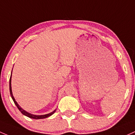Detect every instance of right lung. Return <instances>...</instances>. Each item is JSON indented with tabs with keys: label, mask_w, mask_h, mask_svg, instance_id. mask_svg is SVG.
<instances>
[{
	"label": "right lung",
	"mask_w": 135,
	"mask_h": 135,
	"mask_svg": "<svg viewBox=\"0 0 135 135\" xmlns=\"http://www.w3.org/2000/svg\"><path fill=\"white\" fill-rule=\"evenodd\" d=\"M11 81H12V75H11V77H10V79H9V92H10V95H11V97H12V99H13V102H14V103L16 104V105L17 106V107L18 108V109L20 110V112H21L22 114H23V115H25V116H27V117L30 118H32V119H44V118H46L49 117V116H51L52 114H53L55 112V111H56V110H55L54 111H52V112H51V113L49 114H44V115H34V114H30L29 113V112H26V111L25 110H23L22 109L21 107L20 106H19V105H18V103H17V101H16V99H15V98H13V94H12V84H11Z\"/></svg>",
	"instance_id": "obj_1"
}]
</instances>
